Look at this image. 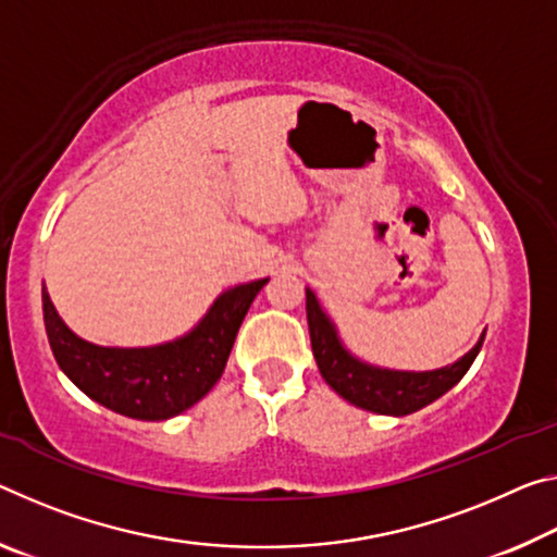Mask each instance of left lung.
<instances>
[{
  "instance_id": "obj_1",
  "label": "left lung",
  "mask_w": 557,
  "mask_h": 557,
  "mask_svg": "<svg viewBox=\"0 0 557 557\" xmlns=\"http://www.w3.org/2000/svg\"><path fill=\"white\" fill-rule=\"evenodd\" d=\"M307 322H310L312 355L324 382L349 404L374 413H386V417H406L444 396L469 372L485 337L483 332L469 355L448 367L434 369V372H396V369L367 364L351 355L310 287H307Z\"/></svg>"
}]
</instances>
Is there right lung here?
Here are the masks:
<instances>
[{"mask_svg":"<svg viewBox=\"0 0 557 557\" xmlns=\"http://www.w3.org/2000/svg\"><path fill=\"white\" fill-rule=\"evenodd\" d=\"M270 277L231 287L181 339L156 347H99L69 330L41 287L44 326L57 364L94 401L123 417L163 421L190 409L223 376L237 330Z\"/></svg>","mask_w":557,"mask_h":557,"instance_id":"1","label":"right lung"}]
</instances>
